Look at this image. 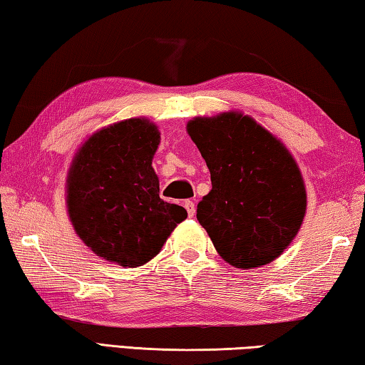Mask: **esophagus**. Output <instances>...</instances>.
Wrapping results in <instances>:
<instances>
[{"mask_svg": "<svg viewBox=\"0 0 365 365\" xmlns=\"http://www.w3.org/2000/svg\"><path fill=\"white\" fill-rule=\"evenodd\" d=\"M184 208L187 210L189 218H194V215H195V203L192 200H186V202H184Z\"/></svg>", "mask_w": 365, "mask_h": 365, "instance_id": "obj_1", "label": "esophagus"}]
</instances>
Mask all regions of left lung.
Listing matches in <instances>:
<instances>
[{"instance_id":"8db88e82","label":"left lung","mask_w":365,"mask_h":365,"mask_svg":"<svg viewBox=\"0 0 365 365\" xmlns=\"http://www.w3.org/2000/svg\"><path fill=\"white\" fill-rule=\"evenodd\" d=\"M187 133L212 175V190L197 205V220L215 248L240 269L271 263L304 218L306 190L295 160L247 115L194 118Z\"/></svg>"}]
</instances>
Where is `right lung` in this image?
<instances>
[{"mask_svg":"<svg viewBox=\"0 0 365 365\" xmlns=\"http://www.w3.org/2000/svg\"><path fill=\"white\" fill-rule=\"evenodd\" d=\"M157 126L130 118L94 133L76 153L67 207L76 234L98 257L125 267L150 261L187 212L158 197L152 157Z\"/></svg>","mask_w":365,"mask_h":365,"instance_id":"1","label":"right lung"}]
</instances>
